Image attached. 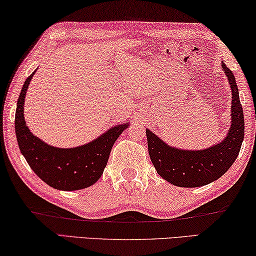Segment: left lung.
I'll use <instances>...</instances> for the list:
<instances>
[{
    "mask_svg": "<svg viewBox=\"0 0 256 256\" xmlns=\"http://www.w3.org/2000/svg\"><path fill=\"white\" fill-rule=\"evenodd\" d=\"M222 67L232 89V123L222 142L205 150H181L167 145L146 128L150 161L158 174L176 186L196 188L216 181L228 170L240 152L244 133V111L234 75L225 62Z\"/></svg>",
    "mask_w": 256,
    "mask_h": 256,
    "instance_id": "left-lung-1",
    "label": "left lung"
}]
</instances>
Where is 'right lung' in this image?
Masks as SVG:
<instances>
[{"label": "right lung", "mask_w": 256, "mask_h": 256, "mask_svg": "<svg viewBox=\"0 0 256 256\" xmlns=\"http://www.w3.org/2000/svg\"><path fill=\"white\" fill-rule=\"evenodd\" d=\"M34 72L25 80L17 100L15 132L20 153L32 170L52 188L64 192L88 188L102 176L111 148L128 123L116 125L92 142L73 148L48 145L32 134L24 120L25 95Z\"/></svg>", "instance_id": "obj_1"}]
</instances>
